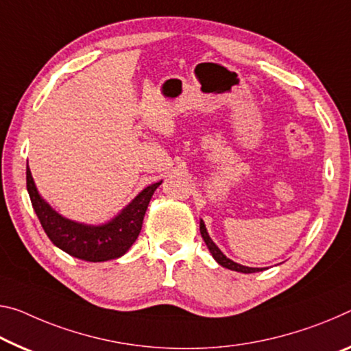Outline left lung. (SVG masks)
<instances>
[{
	"instance_id": "8db88e82",
	"label": "left lung",
	"mask_w": 351,
	"mask_h": 351,
	"mask_svg": "<svg viewBox=\"0 0 351 351\" xmlns=\"http://www.w3.org/2000/svg\"><path fill=\"white\" fill-rule=\"evenodd\" d=\"M199 232H202V237L206 245H208L210 254H213V258L219 263L221 267H225V269H230V270H234V271H242V274H254V271H263V269H254V267H247V265H241L234 263V261H231L230 258H226V256L220 252V248L215 245L213 242V239L209 237L208 231H206V226H204V221L199 220Z\"/></svg>"
}]
</instances>
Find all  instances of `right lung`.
Listing matches in <instances>:
<instances>
[{
  "mask_svg": "<svg viewBox=\"0 0 351 351\" xmlns=\"http://www.w3.org/2000/svg\"><path fill=\"white\" fill-rule=\"evenodd\" d=\"M160 182L148 186L132 202L104 225H84L69 220L38 195L29 167H26V187L32 208L56 247L88 263H103L123 256L136 242L142 230V221L156 189Z\"/></svg>",
  "mask_w": 351,
  "mask_h": 351,
  "instance_id": "obj_1",
  "label": "right lung"
}]
</instances>
